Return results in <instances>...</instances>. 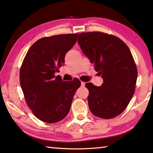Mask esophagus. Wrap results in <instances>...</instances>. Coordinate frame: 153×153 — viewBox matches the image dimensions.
Returning a JSON list of instances; mask_svg holds the SVG:
<instances>
[{"instance_id": "esophagus-1", "label": "esophagus", "mask_w": 153, "mask_h": 153, "mask_svg": "<svg viewBox=\"0 0 153 153\" xmlns=\"http://www.w3.org/2000/svg\"><path fill=\"white\" fill-rule=\"evenodd\" d=\"M81 86H85V82H81Z\"/></svg>"}]
</instances>
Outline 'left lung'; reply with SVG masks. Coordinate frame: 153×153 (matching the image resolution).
I'll return each mask as SVG.
<instances>
[{
  "instance_id": "8db88e82",
  "label": "left lung",
  "mask_w": 153,
  "mask_h": 153,
  "mask_svg": "<svg viewBox=\"0 0 153 153\" xmlns=\"http://www.w3.org/2000/svg\"><path fill=\"white\" fill-rule=\"evenodd\" d=\"M78 43L82 53L101 75L103 83H86L92 113L112 119L125 110L134 94L137 68L131 52L121 39L99 32L80 33Z\"/></svg>"
}]
</instances>
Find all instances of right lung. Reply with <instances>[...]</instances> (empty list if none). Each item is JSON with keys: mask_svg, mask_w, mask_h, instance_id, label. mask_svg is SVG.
<instances>
[{"mask_svg": "<svg viewBox=\"0 0 153 153\" xmlns=\"http://www.w3.org/2000/svg\"><path fill=\"white\" fill-rule=\"evenodd\" d=\"M78 34H59L35 42L28 51L20 71L25 99L36 118L54 123L67 117L80 81L69 82L55 76L65 57L76 42Z\"/></svg>", "mask_w": 153, "mask_h": 153, "instance_id": "right-lung-1", "label": "right lung"}]
</instances>
